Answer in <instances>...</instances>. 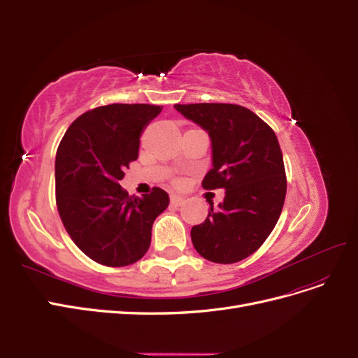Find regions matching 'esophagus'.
Here are the masks:
<instances>
[{
	"label": "esophagus",
	"mask_w": 358,
	"mask_h": 358,
	"mask_svg": "<svg viewBox=\"0 0 358 358\" xmlns=\"http://www.w3.org/2000/svg\"><path fill=\"white\" fill-rule=\"evenodd\" d=\"M170 201H171V204H175V206H180V204L183 203V197L178 196V194H171Z\"/></svg>",
	"instance_id": "obj_1"
}]
</instances>
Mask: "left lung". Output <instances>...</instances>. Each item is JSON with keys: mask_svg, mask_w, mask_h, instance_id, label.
<instances>
[{"mask_svg": "<svg viewBox=\"0 0 358 358\" xmlns=\"http://www.w3.org/2000/svg\"><path fill=\"white\" fill-rule=\"evenodd\" d=\"M175 109L208 131L212 169L204 189L224 188L220 209L191 229L196 251L206 259L231 264L264 243L284 208L287 178L278 137L262 117L243 106L224 103L175 104Z\"/></svg>", "mask_w": 358, "mask_h": 358, "instance_id": "1", "label": "left lung"}]
</instances>
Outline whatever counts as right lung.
<instances>
[{
  "label": "right lung",
  "mask_w": 358,
  "mask_h": 358,
  "mask_svg": "<svg viewBox=\"0 0 358 358\" xmlns=\"http://www.w3.org/2000/svg\"><path fill=\"white\" fill-rule=\"evenodd\" d=\"M162 106L109 104L80 115L57 150L55 188L61 221L80 251L94 262L124 267L149 249L152 224L169 194L152 188L143 197L119 185L137 159L143 129Z\"/></svg>",
  "instance_id": "add662e5"
}]
</instances>
